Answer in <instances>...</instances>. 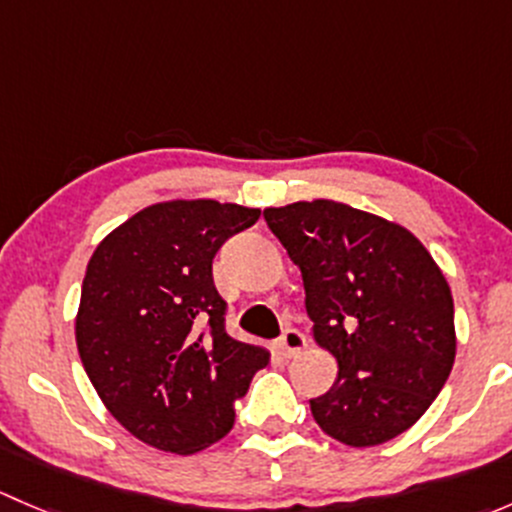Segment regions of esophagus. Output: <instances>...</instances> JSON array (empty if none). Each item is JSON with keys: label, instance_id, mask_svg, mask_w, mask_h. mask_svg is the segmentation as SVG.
<instances>
[{"label": "esophagus", "instance_id": "esophagus-1", "mask_svg": "<svg viewBox=\"0 0 512 512\" xmlns=\"http://www.w3.org/2000/svg\"><path fill=\"white\" fill-rule=\"evenodd\" d=\"M304 347H307V339H304V334L297 332L294 327H287L285 332H282V337L277 339V349L285 356L299 354Z\"/></svg>", "mask_w": 512, "mask_h": 512}]
</instances>
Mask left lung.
Here are the masks:
<instances>
[{
  "label": "left lung",
  "instance_id": "8db88e82",
  "mask_svg": "<svg viewBox=\"0 0 512 512\" xmlns=\"http://www.w3.org/2000/svg\"><path fill=\"white\" fill-rule=\"evenodd\" d=\"M299 267L314 339L337 381L309 401L327 436L354 448L391 441L426 414L456 359L453 297L406 227L334 200L265 210Z\"/></svg>",
  "mask_w": 512,
  "mask_h": 512
}]
</instances>
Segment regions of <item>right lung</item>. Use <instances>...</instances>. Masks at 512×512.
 Here are the masks:
<instances>
[{
	"instance_id": "right-lung-1",
	"label": "right lung",
	"mask_w": 512,
	"mask_h": 512,
	"mask_svg": "<svg viewBox=\"0 0 512 512\" xmlns=\"http://www.w3.org/2000/svg\"><path fill=\"white\" fill-rule=\"evenodd\" d=\"M260 210L173 200L111 232L86 267L76 347L96 394L158 451H203L227 436L235 404L270 354L225 332L213 257Z\"/></svg>"
}]
</instances>
